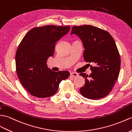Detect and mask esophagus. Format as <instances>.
Here are the masks:
<instances>
[{
  "instance_id": "obj_1",
  "label": "esophagus",
  "mask_w": 132,
  "mask_h": 132,
  "mask_svg": "<svg viewBox=\"0 0 132 132\" xmlns=\"http://www.w3.org/2000/svg\"><path fill=\"white\" fill-rule=\"evenodd\" d=\"M77 76H78V74L76 73H75V72H72L70 73V77H77Z\"/></svg>"
}]
</instances>
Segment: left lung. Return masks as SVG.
I'll return each mask as SVG.
<instances>
[{
    "mask_svg": "<svg viewBox=\"0 0 132 132\" xmlns=\"http://www.w3.org/2000/svg\"><path fill=\"white\" fill-rule=\"evenodd\" d=\"M73 34L82 42L85 60L95 65H91L89 78L85 73L80 74L85 80L80 92L88 99L103 98L112 89L120 70V57L115 40L108 31L92 25L74 26Z\"/></svg>",
    "mask_w": 132,
    "mask_h": 132,
    "instance_id": "left-lung-1",
    "label": "left lung"
}]
</instances>
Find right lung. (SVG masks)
<instances>
[{
	"instance_id": "add662e5",
	"label": "right lung",
	"mask_w": 132,
	"mask_h": 132,
	"mask_svg": "<svg viewBox=\"0 0 132 132\" xmlns=\"http://www.w3.org/2000/svg\"><path fill=\"white\" fill-rule=\"evenodd\" d=\"M70 26L46 25L29 31L19 46L15 61L20 82L31 95L47 98L54 95L68 71L53 72L47 61L54 54L55 46L69 31Z\"/></svg>"
}]
</instances>
